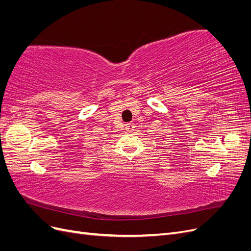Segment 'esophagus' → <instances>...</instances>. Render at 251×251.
I'll return each mask as SVG.
<instances>
[{"label":"esophagus","mask_w":251,"mask_h":251,"mask_svg":"<svg viewBox=\"0 0 251 251\" xmlns=\"http://www.w3.org/2000/svg\"><path fill=\"white\" fill-rule=\"evenodd\" d=\"M134 127H135V125L133 123H128L126 125V130L127 131H133Z\"/></svg>","instance_id":"1"}]
</instances>
